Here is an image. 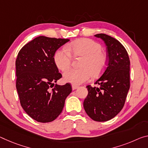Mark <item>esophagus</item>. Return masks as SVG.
I'll list each match as a JSON object with an SVG mask.
<instances>
[{"label": "esophagus", "instance_id": "esophagus-1", "mask_svg": "<svg viewBox=\"0 0 148 148\" xmlns=\"http://www.w3.org/2000/svg\"><path fill=\"white\" fill-rule=\"evenodd\" d=\"M78 88V86L74 85V84H72V90H76V89Z\"/></svg>", "mask_w": 148, "mask_h": 148}]
</instances>
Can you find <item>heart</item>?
I'll list each match as a JSON object with an SVG mask.
<instances>
[{
  "mask_svg": "<svg viewBox=\"0 0 148 148\" xmlns=\"http://www.w3.org/2000/svg\"><path fill=\"white\" fill-rule=\"evenodd\" d=\"M74 56H82V69H70L64 72L63 76L66 82L79 85L89 80L91 76H99L104 71L107 64V56L102 51L100 44L92 39L82 38L67 46ZM54 60L58 69L66 70L71 66L72 58L66 49L58 50L54 56Z\"/></svg>",
  "mask_w": 148,
  "mask_h": 148,
  "instance_id": "b5f03b06",
  "label": "heart"
}]
</instances>
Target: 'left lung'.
<instances>
[{
	"instance_id": "obj_1",
	"label": "left lung",
	"mask_w": 148,
	"mask_h": 148,
	"mask_svg": "<svg viewBox=\"0 0 148 148\" xmlns=\"http://www.w3.org/2000/svg\"><path fill=\"white\" fill-rule=\"evenodd\" d=\"M95 36L106 45L108 62L95 82L99 86H86L88 94L84 107L93 121L104 122L114 118L125 103L130 88V59L125 47L116 39L104 34Z\"/></svg>"
}]
</instances>
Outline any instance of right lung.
I'll return each mask as SVG.
<instances>
[{
  "label": "right lung",
  "instance_id": "obj_1",
  "mask_svg": "<svg viewBox=\"0 0 148 148\" xmlns=\"http://www.w3.org/2000/svg\"><path fill=\"white\" fill-rule=\"evenodd\" d=\"M68 41V39L39 36L25 44L18 54L16 86L20 104L28 115L39 123L57 119L72 91L69 83L55 85L62 74L54 55Z\"/></svg>",
  "mask_w": 148,
  "mask_h": 148
}]
</instances>
